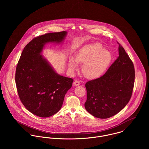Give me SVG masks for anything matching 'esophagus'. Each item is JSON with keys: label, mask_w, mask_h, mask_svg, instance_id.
<instances>
[{"label": "esophagus", "mask_w": 149, "mask_h": 149, "mask_svg": "<svg viewBox=\"0 0 149 149\" xmlns=\"http://www.w3.org/2000/svg\"><path fill=\"white\" fill-rule=\"evenodd\" d=\"M80 84V82L79 81H77V80H75L74 82H73V85L74 86H79V85Z\"/></svg>", "instance_id": "esophagus-1"}]
</instances>
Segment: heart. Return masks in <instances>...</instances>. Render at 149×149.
<instances>
[{
  "label": "heart",
  "mask_w": 149,
  "mask_h": 149,
  "mask_svg": "<svg viewBox=\"0 0 149 149\" xmlns=\"http://www.w3.org/2000/svg\"><path fill=\"white\" fill-rule=\"evenodd\" d=\"M112 60L111 53L103 49L98 43L87 45L81 49L75 58L69 59L68 67L71 72L78 69V64L83 65L82 72L86 77L96 79L100 77L106 70Z\"/></svg>",
  "instance_id": "obj_1"
}]
</instances>
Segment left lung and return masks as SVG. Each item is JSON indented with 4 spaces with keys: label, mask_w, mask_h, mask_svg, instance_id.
<instances>
[{
    "label": "left lung",
    "mask_w": 149,
    "mask_h": 149,
    "mask_svg": "<svg viewBox=\"0 0 149 149\" xmlns=\"http://www.w3.org/2000/svg\"><path fill=\"white\" fill-rule=\"evenodd\" d=\"M118 50L119 57L106 73L85 84V109L97 118H109L119 112L127 104L132 93L134 64L119 43Z\"/></svg>",
    "instance_id": "1"
}]
</instances>
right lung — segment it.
<instances>
[{"instance_id": "obj_1", "label": "right lung", "mask_w": 149, "mask_h": 149, "mask_svg": "<svg viewBox=\"0 0 149 149\" xmlns=\"http://www.w3.org/2000/svg\"><path fill=\"white\" fill-rule=\"evenodd\" d=\"M66 31L36 37L24 48L18 63L15 83L20 100L30 112L41 118L60 111L73 80L58 74L41 54L48 43L64 41Z\"/></svg>"}]
</instances>
